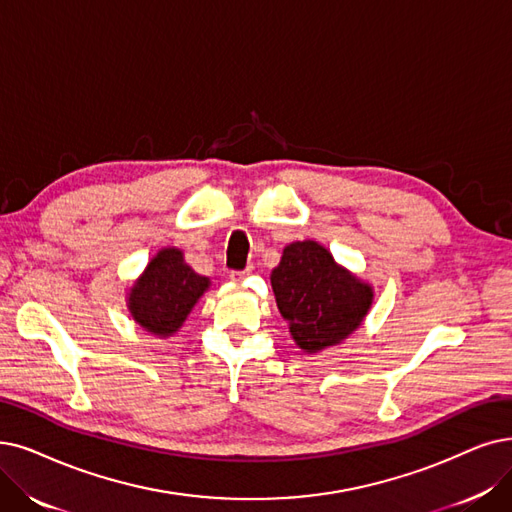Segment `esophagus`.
<instances>
[{"label":"esophagus","instance_id":"obj_1","mask_svg":"<svg viewBox=\"0 0 512 512\" xmlns=\"http://www.w3.org/2000/svg\"><path fill=\"white\" fill-rule=\"evenodd\" d=\"M250 271H231V275H229V279L233 281V283H239L245 275H248Z\"/></svg>","mask_w":512,"mask_h":512}]
</instances>
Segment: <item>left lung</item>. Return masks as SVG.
Wrapping results in <instances>:
<instances>
[{
  "label": "left lung",
  "mask_w": 512,
  "mask_h": 512,
  "mask_svg": "<svg viewBox=\"0 0 512 512\" xmlns=\"http://www.w3.org/2000/svg\"><path fill=\"white\" fill-rule=\"evenodd\" d=\"M271 285L277 309L304 353L349 338L374 302L372 285L340 267L330 250L311 239L285 245Z\"/></svg>",
  "instance_id": "8db88e82"
}]
</instances>
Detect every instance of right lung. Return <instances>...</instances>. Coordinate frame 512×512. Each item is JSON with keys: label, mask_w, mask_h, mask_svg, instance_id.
Segmentation results:
<instances>
[{"label": "right lung", "mask_w": 512, "mask_h": 512, "mask_svg": "<svg viewBox=\"0 0 512 512\" xmlns=\"http://www.w3.org/2000/svg\"><path fill=\"white\" fill-rule=\"evenodd\" d=\"M210 279L197 275L178 248L159 250L128 292L132 319L159 338L180 330Z\"/></svg>", "instance_id": "obj_1"}]
</instances>
